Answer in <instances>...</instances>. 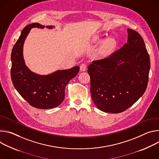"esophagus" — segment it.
Here are the masks:
<instances>
[{
	"label": "esophagus",
	"instance_id": "esophagus-1",
	"mask_svg": "<svg viewBox=\"0 0 159 159\" xmlns=\"http://www.w3.org/2000/svg\"><path fill=\"white\" fill-rule=\"evenodd\" d=\"M86 70V65L85 64H81L80 65V70L81 71H85Z\"/></svg>",
	"mask_w": 159,
	"mask_h": 159
}]
</instances>
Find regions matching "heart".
Listing matches in <instances>:
<instances>
[{
  "label": "heart",
  "instance_id": "obj_1",
  "mask_svg": "<svg viewBox=\"0 0 159 159\" xmlns=\"http://www.w3.org/2000/svg\"><path fill=\"white\" fill-rule=\"evenodd\" d=\"M116 42L114 39H110L105 43V50H111L116 46Z\"/></svg>",
  "mask_w": 159,
  "mask_h": 159
}]
</instances>
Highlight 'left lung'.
I'll return each instance as SVG.
<instances>
[{
  "label": "left lung",
  "instance_id": "obj_1",
  "mask_svg": "<svg viewBox=\"0 0 159 159\" xmlns=\"http://www.w3.org/2000/svg\"><path fill=\"white\" fill-rule=\"evenodd\" d=\"M127 31V43L88 67L92 100L105 112L126 111L147 87L150 61L144 41L136 31L129 28Z\"/></svg>",
  "mask_w": 159,
  "mask_h": 159
}]
</instances>
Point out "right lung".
Instances as JSON below:
<instances>
[{
	"mask_svg": "<svg viewBox=\"0 0 159 159\" xmlns=\"http://www.w3.org/2000/svg\"><path fill=\"white\" fill-rule=\"evenodd\" d=\"M46 27L52 29L54 26ZM33 28H44L45 26L34 23L22 30L12 50L11 80L16 90L31 106L42 109H52L63 102L66 86L78 75L80 67L58 70L47 75H38L30 70L25 64L23 50L27 35Z\"/></svg>",
	"mask_w": 159,
	"mask_h": 159,
	"instance_id": "obj_1",
	"label": "right lung"
}]
</instances>
